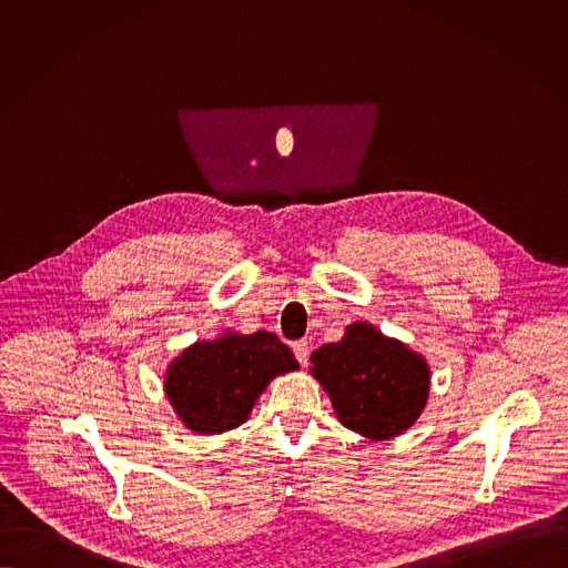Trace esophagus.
<instances>
[{"instance_id":"34e87169","label":"esophagus","mask_w":568,"mask_h":568,"mask_svg":"<svg viewBox=\"0 0 568 568\" xmlns=\"http://www.w3.org/2000/svg\"><path fill=\"white\" fill-rule=\"evenodd\" d=\"M293 354H295V358L300 361L302 367H308V358H311L308 341H297V343H293Z\"/></svg>"}]
</instances>
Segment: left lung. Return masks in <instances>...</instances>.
<instances>
[{"label":"left lung","mask_w":568,"mask_h":568,"mask_svg":"<svg viewBox=\"0 0 568 568\" xmlns=\"http://www.w3.org/2000/svg\"><path fill=\"white\" fill-rule=\"evenodd\" d=\"M311 363L338 422L374 442L403 435L428 400L424 356L367 322L347 325L345 336L315 349Z\"/></svg>","instance_id":"obj_1"}]
</instances>
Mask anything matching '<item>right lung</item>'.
<instances>
[{"mask_svg": "<svg viewBox=\"0 0 568 568\" xmlns=\"http://www.w3.org/2000/svg\"><path fill=\"white\" fill-rule=\"evenodd\" d=\"M295 369L300 363L273 332L230 329L185 347L168 365L163 389L190 430L219 435L243 424L275 376Z\"/></svg>", "mask_w": 568, "mask_h": 568, "instance_id": "1", "label": "right lung"}]
</instances>
